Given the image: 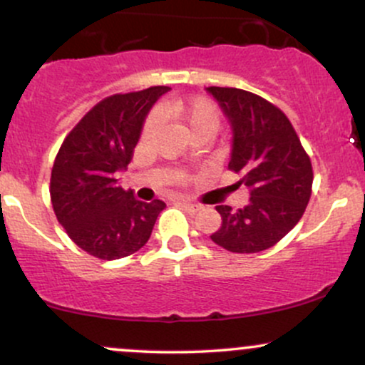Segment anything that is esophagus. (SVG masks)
Masks as SVG:
<instances>
[{
	"mask_svg": "<svg viewBox=\"0 0 365 365\" xmlns=\"http://www.w3.org/2000/svg\"><path fill=\"white\" fill-rule=\"evenodd\" d=\"M177 204L178 206H182V207H185L187 211H190V212H195V211H199V204H194V202H187V200H177Z\"/></svg>",
	"mask_w": 365,
	"mask_h": 365,
	"instance_id": "34e87169",
	"label": "esophagus"
}]
</instances>
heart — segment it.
<instances>
[{
    "label": "heart",
    "mask_w": 365,
    "mask_h": 365,
    "mask_svg": "<svg viewBox=\"0 0 365 365\" xmlns=\"http://www.w3.org/2000/svg\"><path fill=\"white\" fill-rule=\"evenodd\" d=\"M158 116L163 120H173L182 127L188 135H197V133H206L211 137L220 127V111L216 104L207 98L188 99H168L163 101L158 108ZM158 128V120L154 116L145 120L144 128H142V139L148 140L154 135Z\"/></svg>",
    "instance_id": "b5f03b06"
}]
</instances>
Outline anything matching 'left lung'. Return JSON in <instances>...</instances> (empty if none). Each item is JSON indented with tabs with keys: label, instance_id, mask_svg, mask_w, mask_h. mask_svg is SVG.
I'll use <instances>...</instances> for the list:
<instances>
[{
	"label": "left lung",
	"instance_id": "8db88e82",
	"mask_svg": "<svg viewBox=\"0 0 365 365\" xmlns=\"http://www.w3.org/2000/svg\"><path fill=\"white\" fill-rule=\"evenodd\" d=\"M233 130L228 168L250 190L244 209L216 206L211 240L230 252L269 249L300 221L312 192V165L295 128L274 104L235 87H207Z\"/></svg>",
	"mask_w": 365,
	"mask_h": 365
}]
</instances>
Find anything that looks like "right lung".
Masks as SVG:
<instances>
[{"instance_id": "obj_1", "label": "right lung", "mask_w": 365, "mask_h": 365, "mask_svg": "<svg viewBox=\"0 0 365 365\" xmlns=\"http://www.w3.org/2000/svg\"><path fill=\"white\" fill-rule=\"evenodd\" d=\"M170 87L103 99L63 140L51 170L54 215L68 237L104 261L127 257L145 245L163 200L142 202L118 187L116 173L127 168L150 108Z\"/></svg>"}]
</instances>
